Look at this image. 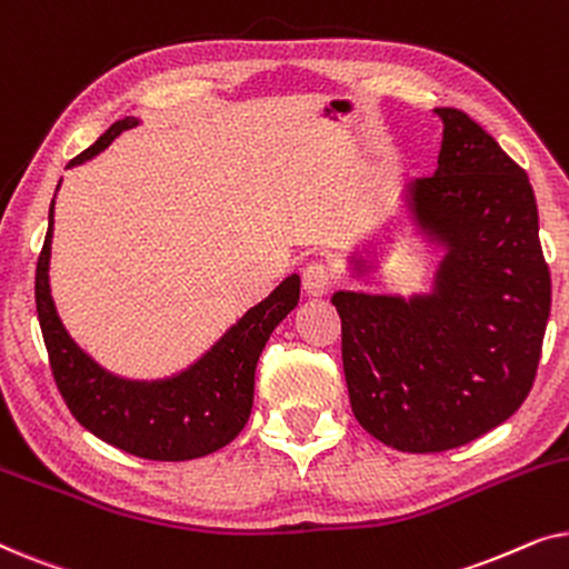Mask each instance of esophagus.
Listing matches in <instances>:
<instances>
[{"instance_id":"1","label":"esophagus","mask_w":569,"mask_h":569,"mask_svg":"<svg viewBox=\"0 0 569 569\" xmlns=\"http://www.w3.org/2000/svg\"><path fill=\"white\" fill-rule=\"evenodd\" d=\"M331 284H333L331 269L321 261L308 263L306 271H302V290H306L310 298H321V295L331 290Z\"/></svg>"}]
</instances>
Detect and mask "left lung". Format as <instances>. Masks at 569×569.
I'll list each match as a JSON object with an SVG mask.
<instances>
[{
	"label": "left lung",
	"instance_id": "1",
	"mask_svg": "<svg viewBox=\"0 0 569 569\" xmlns=\"http://www.w3.org/2000/svg\"><path fill=\"white\" fill-rule=\"evenodd\" d=\"M435 176L411 207L448 256L430 295L337 292L349 403L407 453H440L502 425L531 391L551 308L539 209L526 170L458 108H435Z\"/></svg>",
	"mask_w": 569,
	"mask_h": 569
}]
</instances>
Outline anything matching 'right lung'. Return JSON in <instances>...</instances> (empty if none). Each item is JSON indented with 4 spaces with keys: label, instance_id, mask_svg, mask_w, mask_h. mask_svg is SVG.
Wrapping results in <instances>:
<instances>
[{
    "label": "right lung",
    "instance_id": "1",
    "mask_svg": "<svg viewBox=\"0 0 569 569\" xmlns=\"http://www.w3.org/2000/svg\"><path fill=\"white\" fill-rule=\"evenodd\" d=\"M131 127H137L131 116L116 121L96 144L69 160V168L106 150ZM51 228L53 204L36 267V308L51 376L77 422L108 446L150 461H189L236 440L251 417L256 362L274 326L298 306L300 277H287L189 370L152 383L123 380L92 362L59 321L49 290Z\"/></svg>",
    "mask_w": 569,
    "mask_h": 569
}]
</instances>
